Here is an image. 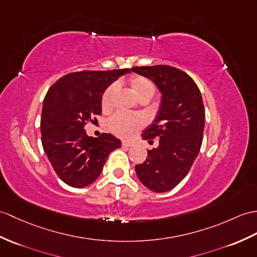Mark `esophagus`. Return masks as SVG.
I'll use <instances>...</instances> for the list:
<instances>
[{"label":"esophagus","instance_id":"esophagus-1","mask_svg":"<svg viewBox=\"0 0 257 257\" xmlns=\"http://www.w3.org/2000/svg\"><path fill=\"white\" fill-rule=\"evenodd\" d=\"M122 147H127V148H129V147H134V143L133 142H129V141H122Z\"/></svg>","mask_w":257,"mask_h":257}]
</instances>
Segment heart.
I'll list each match as a JSON object with an SVG mask.
<instances>
[{
  "instance_id": "obj_1",
  "label": "heart",
  "mask_w": 257,
  "mask_h": 257,
  "mask_svg": "<svg viewBox=\"0 0 257 257\" xmlns=\"http://www.w3.org/2000/svg\"><path fill=\"white\" fill-rule=\"evenodd\" d=\"M129 86L131 91L137 96L140 101L141 100H149L156 93V85L154 83L147 79L145 76L135 75L129 79ZM116 93V86L110 85L107 87L101 96V108L104 110H108L112 106V100ZM145 120L139 115H129L123 114V112H117L112 117L109 118L107 121V128L114 135L122 138H128L133 135L136 130L140 129Z\"/></svg>"
}]
</instances>
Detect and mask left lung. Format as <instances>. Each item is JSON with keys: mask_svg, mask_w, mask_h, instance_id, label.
<instances>
[{"mask_svg": "<svg viewBox=\"0 0 257 257\" xmlns=\"http://www.w3.org/2000/svg\"><path fill=\"white\" fill-rule=\"evenodd\" d=\"M131 71L152 80L162 94L156 119L142 133L143 140L153 143L156 138L159 146L136 165L137 176L152 192H168L187 175L199 153L205 128L201 93L187 73L170 65Z\"/></svg>", "mask_w": 257, "mask_h": 257, "instance_id": "obj_1", "label": "left lung"}]
</instances>
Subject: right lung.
<instances>
[{
	"mask_svg": "<svg viewBox=\"0 0 257 257\" xmlns=\"http://www.w3.org/2000/svg\"><path fill=\"white\" fill-rule=\"evenodd\" d=\"M129 69L81 71L62 76L47 92L41 111V142L60 180L71 187L91 185L103 171L109 153L120 148L110 134L88 137L85 124L101 115L105 89Z\"/></svg>",
	"mask_w": 257,
	"mask_h": 257,
	"instance_id": "add662e5",
	"label": "right lung"
}]
</instances>
